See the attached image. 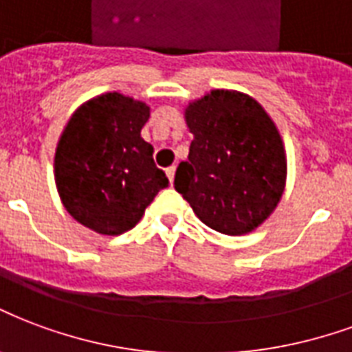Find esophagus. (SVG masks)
<instances>
[{"mask_svg":"<svg viewBox=\"0 0 352 352\" xmlns=\"http://www.w3.org/2000/svg\"><path fill=\"white\" fill-rule=\"evenodd\" d=\"M166 175H168L169 183L173 184V179H175V166H171V168L166 169Z\"/></svg>","mask_w":352,"mask_h":352,"instance_id":"34e87169","label":"esophagus"}]
</instances>
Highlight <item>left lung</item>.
Returning <instances> with one entry per match:
<instances>
[{
    "instance_id": "8db88e82",
    "label": "left lung",
    "mask_w": 352,
    "mask_h": 352,
    "mask_svg": "<svg viewBox=\"0 0 352 352\" xmlns=\"http://www.w3.org/2000/svg\"><path fill=\"white\" fill-rule=\"evenodd\" d=\"M194 134L175 190L205 226L241 236L256 231L282 199L287 155L282 134L256 98L210 89L184 106Z\"/></svg>"
}]
</instances>
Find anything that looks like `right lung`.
I'll return each mask as SVG.
<instances>
[{"mask_svg": "<svg viewBox=\"0 0 352 352\" xmlns=\"http://www.w3.org/2000/svg\"><path fill=\"white\" fill-rule=\"evenodd\" d=\"M151 108L119 91L78 106L65 124L54 156L61 203L76 222L98 235H121L169 184L142 138Z\"/></svg>", "mask_w": 352, "mask_h": 352, "instance_id": "1", "label": "right lung"}]
</instances>
